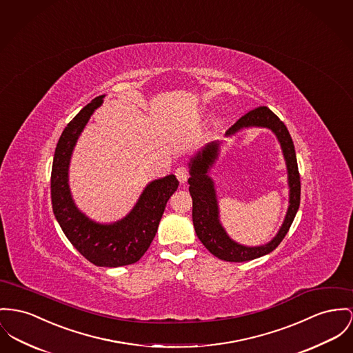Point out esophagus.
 Instances as JSON below:
<instances>
[{
    "mask_svg": "<svg viewBox=\"0 0 353 353\" xmlns=\"http://www.w3.org/2000/svg\"><path fill=\"white\" fill-rule=\"evenodd\" d=\"M175 175H176L178 181H179L182 185H183V183H186L188 179V167H185V165H181V167H178V168L175 170Z\"/></svg>",
    "mask_w": 353,
    "mask_h": 353,
    "instance_id": "34e87169",
    "label": "esophagus"
}]
</instances>
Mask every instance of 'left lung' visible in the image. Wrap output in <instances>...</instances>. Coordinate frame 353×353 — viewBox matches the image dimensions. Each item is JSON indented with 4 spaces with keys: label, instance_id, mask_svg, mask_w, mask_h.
Here are the masks:
<instances>
[{
    "label": "left lung",
    "instance_id": "1",
    "mask_svg": "<svg viewBox=\"0 0 353 353\" xmlns=\"http://www.w3.org/2000/svg\"><path fill=\"white\" fill-rule=\"evenodd\" d=\"M266 127L270 128L281 143L282 152L286 161L288 175H289V188H290V201L289 209L286 212L285 221L279 234L274 236L272 242L263 246L248 248L235 243L228 234L218 219V206L215 199V190L212 181L208 176V170L215 162L218 157V144H210L202 152H199L190 162V194L192 198V223L195 233L205 248L215 257L229 262H242L250 259H259L270 252H273L285 238L290 229V225L296 216V212L300 206L301 196V183L300 172L297 165V158L294 151V144L290 138V134L286 125L276 114H273L268 107H259L242 118L238 119L234 124L226 131L228 137L234 135L239 130L245 127Z\"/></svg>",
    "mask_w": 353,
    "mask_h": 353
}]
</instances>
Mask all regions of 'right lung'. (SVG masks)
I'll list each match as a JSON object with an SVG mask.
<instances>
[{
  "label": "right lung",
  "mask_w": 353,
  "mask_h": 353,
  "mask_svg": "<svg viewBox=\"0 0 353 353\" xmlns=\"http://www.w3.org/2000/svg\"><path fill=\"white\" fill-rule=\"evenodd\" d=\"M103 97L97 96L87 104L64 128L53 157L50 198L54 216L77 252L96 266L118 268L135 263L147 252L179 182L175 175L151 182L134 210L114 225L94 223L77 210L68 186V165L74 143Z\"/></svg>",
  "instance_id": "add662e5"
}]
</instances>
